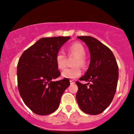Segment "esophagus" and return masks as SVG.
<instances>
[{"label": "esophagus", "mask_w": 134, "mask_h": 134, "mask_svg": "<svg viewBox=\"0 0 134 134\" xmlns=\"http://www.w3.org/2000/svg\"><path fill=\"white\" fill-rule=\"evenodd\" d=\"M70 83L71 84H73V83H75V82L73 80H70Z\"/></svg>", "instance_id": "obj_1"}]
</instances>
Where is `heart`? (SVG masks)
<instances>
[{"mask_svg": "<svg viewBox=\"0 0 134 134\" xmlns=\"http://www.w3.org/2000/svg\"><path fill=\"white\" fill-rule=\"evenodd\" d=\"M68 52L70 54H73L76 56V58L74 61L73 67L66 69L62 73V77L68 79H75L82 75V70L80 66L84 67L86 65L85 48L81 43H74L68 47ZM55 63L58 69L63 70L66 67V56L64 52L59 51L57 52L55 58Z\"/></svg>", "mask_w": 134, "mask_h": 134, "instance_id": "heart-1", "label": "heart"}]
</instances>
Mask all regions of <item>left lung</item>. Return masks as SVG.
<instances>
[{
	"instance_id": "left-lung-1",
	"label": "left lung",
	"mask_w": 134,
	"mask_h": 134,
	"mask_svg": "<svg viewBox=\"0 0 134 134\" xmlns=\"http://www.w3.org/2000/svg\"><path fill=\"white\" fill-rule=\"evenodd\" d=\"M86 43L90 52L88 69L80 80L91 82L90 86L76 82V100L81 110L98 115L110 104L116 92L119 68L115 58L108 47L91 36L77 37Z\"/></svg>"
}]
</instances>
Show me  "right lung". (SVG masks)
Masks as SVG:
<instances>
[{
  "mask_svg": "<svg viewBox=\"0 0 134 134\" xmlns=\"http://www.w3.org/2000/svg\"><path fill=\"white\" fill-rule=\"evenodd\" d=\"M70 37H43L26 50L17 65L19 91L34 113L46 115L58 108L69 80L54 81L60 75L55 63L57 52Z\"/></svg>",
  "mask_w": 134,
  "mask_h": 134,
  "instance_id": "1",
  "label": "right lung"
}]
</instances>
